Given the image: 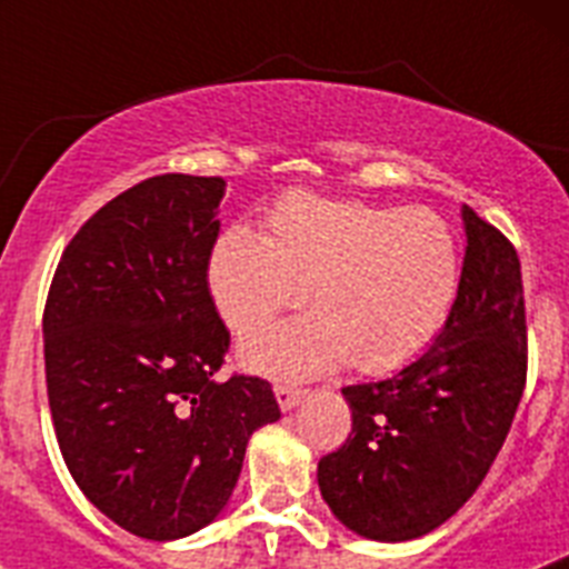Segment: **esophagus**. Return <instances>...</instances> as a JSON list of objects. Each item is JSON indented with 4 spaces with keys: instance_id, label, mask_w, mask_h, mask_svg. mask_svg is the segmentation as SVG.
Instances as JSON below:
<instances>
[{
    "instance_id": "34e87169",
    "label": "esophagus",
    "mask_w": 569,
    "mask_h": 569,
    "mask_svg": "<svg viewBox=\"0 0 569 569\" xmlns=\"http://www.w3.org/2000/svg\"><path fill=\"white\" fill-rule=\"evenodd\" d=\"M301 399H305V390H299V387L276 385V401H279L281 413H288V410H293V407L299 405Z\"/></svg>"
}]
</instances>
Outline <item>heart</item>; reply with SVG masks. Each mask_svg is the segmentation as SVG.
Wrapping results in <instances>:
<instances>
[{
	"label": "heart",
	"instance_id": "obj_1",
	"mask_svg": "<svg viewBox=\"0 0 569 569\" xmlns=\"http://www.w3.org/2000/svg\"><path fill=\"white\" fill-rule=\"evenodd\" d=\"M208 284L236 333L296 308L310 288L316 313L241 339L256 373L305 379L350 361L379 376L419 359L447 328L461 250L433 210L290 193L270 210L268 236L244 224L219 236Z\"/></svg>",
	"mask_w": 569,
	"mask_h": 569
}]
</instances>
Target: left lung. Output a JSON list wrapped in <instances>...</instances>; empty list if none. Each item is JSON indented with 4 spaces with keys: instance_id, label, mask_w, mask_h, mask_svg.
<instances>
[{
    "instance_id": "obj_1",
    "label": "left lung",
    "mask_w": 569,
    "mask_h": 569,
    "mask_svg": "<svg viewBox=\"0 0 569 569\" xmlns=\"http://www.w3.org/2000/svg\"><path fill=\"white\" fill-rule=\"evenodd\" d=\"M465 264L453 316L399 373L341 390L353 430L319 461L336 519L370 541H410L465 507L499 456L525 393V288L516 248L461 208Z\"/></svg>"
}]
</instances>
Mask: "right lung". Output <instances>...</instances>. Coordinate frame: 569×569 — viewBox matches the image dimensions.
<instances>
[{
  "instance_id": "1",
  "label": "right lung",
  "mask_w": 569,
  "mask_h": 569,
  "mask_svg": "<svg viewBox=\"0 0 569 569\" xmlns=\"http://www.w3.org/2000/svg\"><path fill=\"white\" fill-rule=\"evenodd\" d=\"M219 176L164 173L70 239L44 305L59 450L97 510L173 541L222 512L250 436L279 421L264 379H219L230 333L208 288Z\"/></svg>"
}]
</instances>
